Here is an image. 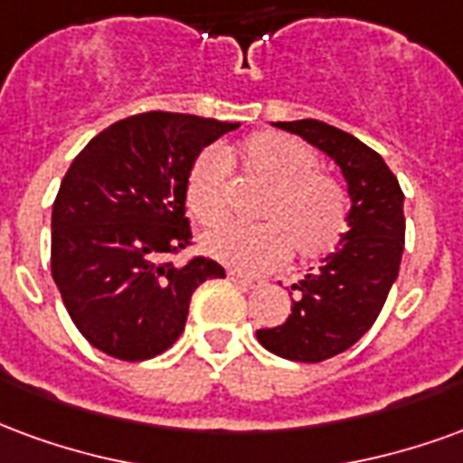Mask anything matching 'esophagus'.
<instances>
[{
	"instance_id": "34e87169",
	"label": "esophagus",
	"mask_w": 463,
	"mask_h": 463,
	"mask_svg": "<svg viewBox=\"0 0 463 463\" xmlns=\"http://www.w3.org/2000/svg\"><path fill=\"white\" fill-rule=\"evenodd\" d=\"M227 276L239 286H244V288H256V286H261V279H254V276H244V273L239 271H227Z\"/></svg>"
}]
</instances>
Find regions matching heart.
<instances>
[{"instance_id":"heart-1","label":"heart","mask_w":463,"mask_h":463,"mask_svg":"<svg viewBox=\"0 0 463 463\" xmlns=\"http://www.w3.org/2000/svg\"><path fill=\"white\" fill-rule=\"evenodd\" d=\"M234 162L266 194L254 227H219L202 236L204 254L241 271L281 266L291 249L306 264L330 256L353 222V197L345 182L318 170V155L286 133H256L236 145ZM184 202L202 227H217L229 214V177L214 153L192 162Z\"/></svg>"}]
</instances>
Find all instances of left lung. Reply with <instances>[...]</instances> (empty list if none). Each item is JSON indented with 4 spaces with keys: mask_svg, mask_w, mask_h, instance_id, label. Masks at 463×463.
I'll use <instances>...</instances> for the list:
<instances>
[{
    "mask_svg": "<svg viewBox=\"0 0 463 463\" xmlns=\"http://www.w3.org/2000/svg\"><path fill=\"white\" fill-rule=\"evenodd\" d=\"M338 162L353 197V222L335 254L293 283L288 318L256 330L273 355L323 363L353 347L373 328L400 273L404 249V194L394 172L373 147L320 120L276 123Z\"/></svg>",
    "mask_w": 463,
    "mask_h": 463,
    "instance_id": "1",
    "label": "left lung"
}]
</instances>
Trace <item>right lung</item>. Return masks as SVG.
<instances>
[{
    "label": "right lung",
    "instance_id": "obj_1",
    "mask_svg": "<svg viewBox=\"0 0 463 463\" xmlns=\"http://www.w3.org/2000/svg\"><path fill=\"white\" fill-rule=\"evenodd\" d=\"M239 123L150 110L98 133L61 182L52 214V276L90 345L140 363L180 338L192 293L224 269L192 246L184 180L202 147ZM172 255V260L166 256Z\"/></svg>",
    "mask_w": 463,
    "mask_h": 463
}]
</instances>
